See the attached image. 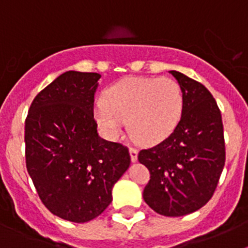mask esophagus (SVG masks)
I'll list each match as a JSON object with an SVG mask.
<instances>
[{"instance_id": "esophagus-1", "label": "esophagus", "mask_w": 248, "mask_h": 248, "mask_svg": "<svg viewBox=\"0 0 248 248\" xmlns=\"http://www.w3.org/2000/svg\"><path fill=\"white\" fill-rule=\"evenodd\" d=\"M129 153H130V159L133 163H135L138 160V149L129 148Z\"/></svg>"}]
</instances>
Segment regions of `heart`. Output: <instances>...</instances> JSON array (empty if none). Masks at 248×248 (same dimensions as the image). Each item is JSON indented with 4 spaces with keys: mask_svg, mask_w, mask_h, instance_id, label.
<instances>
[{
    "mask_svg": "<svg viewBox=\"0 0 248 248\" xmlns=\"http://www.w3.org/2000/svg\"><path fill=\"white\" fill-rule=\"evenodd\" d=\"M184 111V93L171 78H128L111 85L104 102L94 109V119L109 139L122 133L123 120L137 141L153 145L171 134Z\"/></svg>",
    "mask_w": 248,
    "mask_h": 248,
    "instance_id": "heart-1",
    "label": "heart"
}]
</instances>
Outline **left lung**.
I'll list each match as a JSON object with an SVG mask.
<instances>
[{
  "mask_svg": "<svg viewBox=\"0 0 248 248\" xmlns=\"http://www.w3.org/2000/svg\"><path fill=\"white\" fill-rule=\"evenodd\" d=\"M170 73L184 93L181 119L165 140L140 150L138 159L150 171L144 201L157 214L177 217L212 198L226 151L221 111L212 94L180 72Z\"/></svg>",
  "mask_w": 248,
  "mask_h": 248,
  "instance_id": "obj_1",
  "label": "left lung"
}]
</instances>
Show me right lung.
I'll return each instance as SVG.
<instances>
[{"instance_id": "add662e5", "label": "right lung", "mask_w": 248, "mask_h": 248, "mask_svg": "<svg viewBox=\"0 0 248 248\" xmlns=\"http://www.w3.org/2000/svg\"><path fill=\"white\" fill-rule=\"evenodd\" d=\"M100 74L69 71L39 92L25 123L26 166L38 196L63 220L87 222L111 202L130 165L126 146L102 139L94 119Z\"/></svg>"}]
</instances>
